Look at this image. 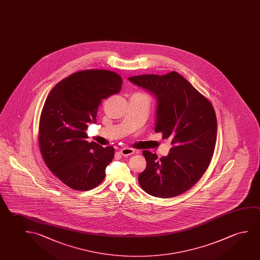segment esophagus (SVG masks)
Returning a JSON list of instances; mask_svg holds the SVG:
<instances>
[{
    "instance_id": "esophagus-1",
    "label": "esophagus",
    "mask_w": 260,
    "mask_h": 260,
    "mask_svg": "<svg viewBox=\"0 0 260 260\" xmlns=\"http://www.w3.org/2000/svg\"><path fill=\"white\" fill-rule=\"evenodd\" d=\"M120 153H121V155H122V156H129V155H132V154H134V153H135V150H134L133 148H124L120 149Z\"/></svg>"
}]
</instances>
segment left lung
Listing matches in <instances>:
<instances>
[{
	"label": "left lung",
	"mask_w": 260,
	"mask_h": 260,
	"mask_svg": "<svg viewBox=\"0 0 260 260\" xmlns=\"http://www.w3.org/2000/svg\"><path fill=\"white\" fill-rule=\"evenodd\" d=\"M128 80L156 97L155 132L172 140L167 156L142 152L147 167L139 175L145 192L170 198L186 192L211 163L217 138V119L211 102L178 73L142 75Z\"/></svg>",
	"instance_id": "left-lung-1"
}]
</instances>
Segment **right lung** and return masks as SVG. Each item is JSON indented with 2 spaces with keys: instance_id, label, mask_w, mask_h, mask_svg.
<instances>
[{
  "instance_id": "add662e5",
  "label": "right lung",
  "mask_w": 260,
  "mask_h": 260,
  "mask_svg": "<svg viewBox=\"0 0 260 260\" xmlns=\"http://www.w3.org/2000/svg\"><path fill=\"white\" fill-rule=\"evenodd\" d=\"M122 79L109 70L74 73L56 84L40 114L39 144L49 170L68 187L87 191L103 182L114 156L112 147L88 142V123H95L98 107L120 91Z\"/></svg>"
}]
</instances>
